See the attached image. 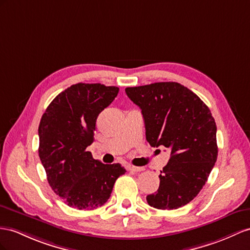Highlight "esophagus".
Returning a JSON list of instances; mask_svg holds the SVG:
<instances>
[{
	"mask_svg": "<svg viewBox=\"0 0 250 250\" xmlns=\"http://www.w3.org/2000/svg\"><path fill=\"white\" fill-rule=\"evenodd\" d=\"M126 168H127V170L134 171V172H139V171H144L145 170L144 167H135V166H133V165H127Z\"/></svg>",
	"mask_w": 250,
	"mask_h": 250,
	"instance_id": "34e87169",
	"label": "esophagus"
}]
</instances>
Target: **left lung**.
<instances>
[{
  "mask_svg": "<svg viewBox=\"0 0 250 250\" xmlns=\"http://www.w3.org/2000/svg\"><path fill=\"white\" fill-rule=\"evenodd\" d=\"M125 93L142 110L146 142L171 152L158 190L146 202L163 210L185 206L205 186L216 162L212 114L197 95L177 82L126 87Z\"/></svg>",
  "mask_w": 250,
  "mask_h": 250,
  "instance_id": "obj_1",
  "label": "left lung"
}]
</instances>
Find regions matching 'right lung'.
<instances>
[{"instance_id": "add662e5", "label": "right lung", "mask_w": 250, "mask_h": 250, "mask_svg": "<svg viewBox=\"0 0 250 250\" xmlns=\"http://www.w3.org/2000/svg\"><path fill=\"white\" fill-rule=\"evenodd\" d=\"M118 92L116 86L100 83H77L57 96L41 118L39 157L49 186L69 207L102 206L125 173L120 164L104 165L86 151L94 142L98 115Z\"/></svg>"}]
</instances>
